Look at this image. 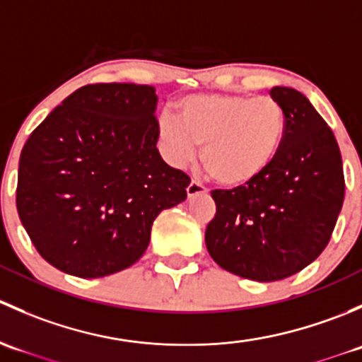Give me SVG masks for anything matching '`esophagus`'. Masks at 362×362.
<instances>
[{
	"instance_id": "esophagus-1",
	"label": "esophagus",
	"mask_w": 362,
	"mask_h": 362,
	"mask_svg": "<svg viewBox=\"0 0 362 362\" xmlns=\"http://www.w3.org/2000/svg\"><path fill=\"white\" fill-rule=\"evenodd\" d=\"M204 192H206V189L203 187L202 184H199V182H196V180H192L191 184L187 185V196L189 198H194V196H199V194H204Z\"/></svg>"
}]
</instances>
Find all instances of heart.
Wrapping results in <instances>:
<instances>
[{
    "mask_svg": "<svg viewBox=\"0 0 362 362\" xmlns=\"http://www.w3.org/2000/svg\"><path fill=\"white\" fill-rule=\"evenodd\" d=\"M287 117L272 96L192 94L164 112L158 140L164 159L184 166L202 148L206 173L226 189H242L275 163L286 140Z\"/></svg>",
    "mask_w": 362,
    "mask_h": 362,
    "instance_id": "1",
    "label": "heart"
}]
</instances>
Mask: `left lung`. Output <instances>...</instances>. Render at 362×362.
<instances>
[{"label": "left lung", "instance_id": "obj_1", "mask_svg": "<svg viewBox=\"0 0 362 362\" xmlns=\"http://www.w3.org/2000/svg\"><path fill=\"white\" fill-rule=\"evenodd\" d=\"M269 96L287 117L280 154L245 187L211 191L217 214L204 233L221 268L255 282L287 279L315 261L345 196L341 154L326 120L299 90L273 87Z\"/></svg>", "mask_w": 362, "mask_h": 362}]
</instances>
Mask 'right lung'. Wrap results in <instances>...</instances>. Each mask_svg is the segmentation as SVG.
I'll use <instances>...</instances> for the list:
<instances>
[{"label":"right lung","instance_id":"right-lung-1","mask_svg":"<svg viewBox=\"0 0 362 362\" xmlns=\"http://www.w3.org/2000/svg\"><path fill=\"white\" fill-rule=\"evenodd\" d=\"M152 86L94 83L36 127L19 160L17 211L33 245L68 275L100 279L138 261L191 178L158 147Z\"/></svg>","mask_w":362,"mask_h":362}]
</instances>
